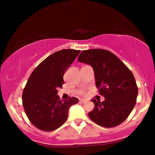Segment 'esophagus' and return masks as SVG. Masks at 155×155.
<instances>
[{
  "label": "esophagus",
  "instance_id": "obj_1",
  "mask_svg": "<svg viewBox=\"0 0 155 155\" xmlns=\"http://www.w3.org/2000/svg\"><path fill=\"white\" fill-rule=\"evenodd\" d=\"M79 101H80V103L84 104V103H86L87 102V100H85V99H80Z\"/></svg>",
  "mask_w": 155,
  "mask_h": 155
}]
</instances>
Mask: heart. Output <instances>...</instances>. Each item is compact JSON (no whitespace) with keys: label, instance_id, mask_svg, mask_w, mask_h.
Masks as SVG:
<instances>
[{"label":"heart","instance_id":"b5f03b06","mask_svg":"<svg viewBox=\"0 0 155 155\" xmlns=\"http://www.w3.org/2000/svg\"><path fill=\"white\" fill-rule=\"evenodd\" d=\"M84 93H85V92H84V91H83V90L80 91V94H84Z\"/></svg>","mask_w":155,"mask_h":155}]
</instances>
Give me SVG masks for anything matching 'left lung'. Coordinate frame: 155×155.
Wrapping results in <instances>:
<instances>
[{"mask_svg": "<svg viewBox=\"0 0 155 155\" xmlns=\"http://www.w3.org/2000/svg\"><path fill=\"white\" fill-rule=\"evenodd\" d=\"M78 61L92 66L99 94L105 97L104 101L91 100L94 108L89 112V117L105 128L122 124L134 108L138 93L132 72L117 56L104 49L82 51Z\"/></svg>", "mask_w": 155, "mask_h": 155, "instance_id": "obj_1", "label": "left lung"}]
</instances>
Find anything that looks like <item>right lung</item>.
Returning <instances> with one entry per match:
<instances>
[{
	"mask_svg": "<svg viewBox=\"0 0 155 155\" xmlns=\"http://www.w3.org/2000/svg\"><path fill=\"white\" fill-rule=\"evenodd\" d=\"M80 50L63 49L47 57L29 76L22 92V104L29 121L39 130L49 132L66 121L68 110L78 102L76 97L61 100L58 88L64 84L63 75Z\"/></svg>",
	"mask_w": 155,
	"mask_h": 155,
	"instance_id": "add662e5",
	"label": "right lung"
}]
</instances>
